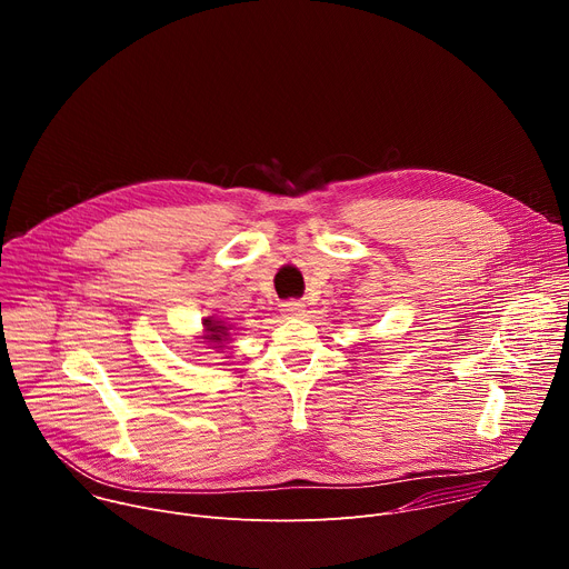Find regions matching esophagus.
Listing matches in <instances>:
<instances>
[{"instance_id": "1", "label": "esophagus", "mask_w": 569, "mask_h": 569, "mask_svg": "<svg viewBox=\"0 0 569 569\" xmlns=\"http://www.w3.org/2000/svg\"><path fill=\"white\" fill-rule=\"evenodd\" d=\"M303 308H306V306H303L301 301H297V299L281 303V310H283L286 317H301V315H303Z\"/></svg>"}]
</instances>
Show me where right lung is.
Masks as SVG:
<instances>
[{
	"label": "right lung",
	"mask_w": 569,
	"mask_h": 569,
	"mask_svg": "<svg viewBox=\"0 0 569 569\" xmlns=\"http://www.w3.org/2000/svg\"><path fill=\"white\" fill-rule=\"evenodd\" d=\"M231 329L233 323H227L222 319H216V317H204L202 319V333L196 336V340H200L202 345H209V349H224L231 340Z\"/></svg>",
	"instance_id": "obj_1"
}]
</instances>
